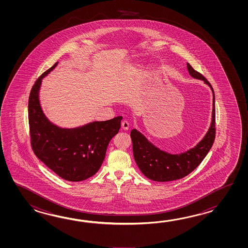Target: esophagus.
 I'll return each instance as SVG.
<instances>
[{
    "label": "esophagus",
    "instance_id": "1",
    "mask_svg": "<svg viewBox=\"0 0 248 248\" xmlns=\"http://www.w3.org/2000/svg\"><path fill=\"white\" fill-rule=\"evenodd\" d=\"M129 126H130V125H129V123L127 122V121H123V122H122V128L123 130H128V129H129Z\"/></svg>",
    "mask_w": 248,
    "mask_h": 248
}]
</instances>
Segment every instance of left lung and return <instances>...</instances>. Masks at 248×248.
I'll return each instance as SVG.
<instances>
[{
    "label": "left lung",
    "mask_w": 248,
    "mask_h": 248,
    "mask_svg": "<svg viewBox=\"0 0 248 248\" xmlns=\"http://www.w3.org/2000/svg\"><path fill=\"white\" fill-rule=\"evenodd\" d=\"M187 70L192 78L203 80L213 93V110L210 126L206 135L193 148L184 153L172 154L160 150L150 142L136 128L130 132L133 154L136 163L142 174L155 182H170L184 178L202 162L216 137L215 92L207 79L187 63Z\"/></svg>",
    "instance_id": "obj_1"
}]
</instances>
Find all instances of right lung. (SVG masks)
Returning a JSON list of instances; mask_svg holds the SVG:
<instances>
[{"mask_svg":"<svg viewBox=\"0 0 248 248\" xmlns=\"http://www.w3.org/2000/svg\"><path fill=\"white\" fill-rule=\"evenodd\" d=\"M58 64L42 74L31 90L28 118L32 150L43 163L61 178L80 182L99 170L111 138L121 128L122 117L92 122L76 127H61L50 122L40 103L42 79Z\"/></svg>","mask_w":248,"mask_h":248,"instance_id":"right-lung-1","label":"right lung"}]
</instances>
